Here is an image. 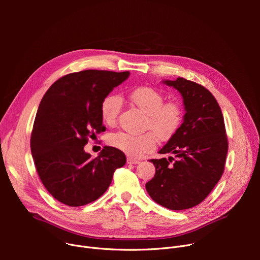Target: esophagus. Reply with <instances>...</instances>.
Wrapping results in <instances>:
<instances>
[{
    "mask_svg": "<svg viewBox=\"0 0 260 260\" xmlns=\"http://www.w3.org/2000/svg\"><path fill=\"white\" fill-rule=\"evenodd\" d=\"M139 162H140L139 160L135 159V158H132V157L127 158V163H128V165H138Z\"/></svg>",
    "mask_w": 260,
    "mask_h": 260,
    "instance_id": "1",
    "label": "esophagus"
}]
</instances>
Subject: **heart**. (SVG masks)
I'll return each mask as SVG.
<instances>
[{
  "label": "heart",
  "instance_id": "b5f03b06",
  "mask_svg": "<svg viewBox=\"0 0 260 260\" xmlns=\"http://www.w3.org/2000/svg\"><path fill=\"white\" fill-rule=\"evenodd\" d=\"M128 101L145 113L144 127L151 129L141 135L117 133L109 142L129 157L138 158L154 151L157 136L161 140H170L179 131L183 121V109L177 102L165 101L163 94L151 86H138L127 93ZM122 102L116 94H108L100 107L101 118L108 126H115L121 112Z\"/></svg>",
  "mask_w": 260,
  "mask_h": 260
}]
</instances>
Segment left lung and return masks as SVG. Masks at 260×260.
Wrapping results in <instances>:
<instances>
[{
  "instance_id": "8db88e82",
  "label": "left lung",
  "mask_w": 260,
  "mask_h": 260,
  "mask_svg": "<svg viewBox=\"0 0 260 260\" xmlns=\"http://www.w3.org/2000/svg\"><path fill=\"white\" fill-rule=\"evenodd\" d=\"M165 83L182 94L186 113L179 131L159 151L175 158L149 160L156 174L145 187L162 207L180 211L212 192L223 174L229 144L220 106L210 90L184 78Z\"/></svg>"
}]
</instances>
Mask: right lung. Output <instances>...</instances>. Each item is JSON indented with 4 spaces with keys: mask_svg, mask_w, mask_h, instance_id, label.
Masks as SVG:
<instances>
[{
    "mask_svg": "<svg viewBox=\"0 0 260 260\" xmlns=\"http://www.w3.org/2000/svg\"><path fill=\"white\" fill-rule=\"evenodd\" d=\"M128 76L97 70L72 73L54 82L41 100L30 137L32 158L49 194L68 207L97 200L115 171L125 165L124 153L116 147L104 146L91 158L84 146L105 132L101 103Z\"/></svg>",
    "mask_w": 260,
    "mask_h": 260,
    "instance_id": "right-lung-1",
    "label": "right lung"
}]
</instances>
